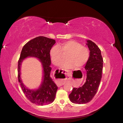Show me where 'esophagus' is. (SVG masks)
<instances>
[{
	"label": "esophagus",
	"instance_id": "esophagus-1",
	"mask_svg": "<svg viewBox=\"0 0 123 123\" xmlns=\"http://www.w3.org/2000/svg\"><path fill=\"white\" fill-rule=\"evenodd\" d=\"M59 72L60 71H62V73L63 74V70H59V71H58ZM63 84H64V83H63V81H60V82H59L57 84V86H62V85H63Z\"/></svg>",
	"mask_w": 123,
	"mask_h": 123
}]
</instances>
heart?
<instances>
[{
    "mask_svg": "<svg viewBox=\"0 0 123 123\" xmlns=\"http://www.w3.org/2000/svg\"><path fill=\"white\" fill-rule=\"evenodd\" d=\"M62 53L68 54L67 61L62 63L61 67L65 68H77L84 67L90 56L89 50L87 47L74 40L65 41L57 46L53 47L50 51V56L52 63L58 66L62 60Z\"/></svg>",
    "mask_w": 123,
    "mask_h": 123,
    "instance_id": "1",
    "label": "heart"
}]
</instances>
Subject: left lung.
Instances as JSON below:
<instances>
[{
	"mask_svg": "<svg viewBox=\"0 0 123 123\" xmlns=\"http://www.w3.org/2000/svg\"><path fill=\"white\" fill-rule=\"evenodd\" d=\"M90 56L85 68L86 79L84 84L79 88H74L69 95L71 101L76 104H84L90 101L98 89L102 77L103 58L100 49L95 43L87 40Z\"/></svg>",
	"mask_w": 123,
	"mask_h": 123,
	"instance_id": "left-lung-1",
	"label": "left lung"
}]
</instances>
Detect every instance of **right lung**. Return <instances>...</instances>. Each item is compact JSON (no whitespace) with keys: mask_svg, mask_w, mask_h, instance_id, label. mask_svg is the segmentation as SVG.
I'll return each mask as SVG.
<instances>
[{"mask_svg":"<svg viewBox=\"0 0 123 123\" xmlns=\"http://www.w3.org/2000/svg\"><path fill=\"white\" fill-rule=\"evenodd\" d=\"M55 40L44 36H39L32 39L25 45L18 61V81L22 89L27 98L32 103L39 105H46L52 103L55 99L57 86L50 77L51 68L50 51ZM35 57L42 62L43 68V79L41 86L36 91L28 90L22 83L20 66L24 59L27 57Z\"/></svg>","mask_w":123,"mask_h":123,"instance_id":"add662e5","label":"right lung"}]
</instances>
